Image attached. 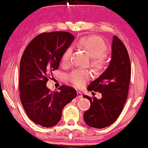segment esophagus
<instances>
[{
	"label": "esophagus",
	"instance_id": "1",
	"mask_svg": "<svg viewBox=\"0 0 148 148\" xmlns=\"http://www.w3.org/2000/svg\"><path fill=\"white\" fill-rule=\"evenodd\" d=\"M77 97V99H81V98L83 97V95L82 94H81V92L79 91L77 92V97Z\"/></svg>",
	"mask_w": 148,
	"mask_h": 148
}]
</instances>
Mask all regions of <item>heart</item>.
<instances>
[{
	"mask_svg": "<svg viewBox=\"0 0 148 148\" xmlns=\"http://www.w3.org/2000/svg\"><path fill=\"white\" fill-rule=\"evenodd\" d=\"M80 48L87 51L91 57V66L97 72L105 70L109 64V60L105 55L107 46L102 39L96 35H90L81 37L76 43ZM72 53V47H68L62 53V62L67 64L70 61ZM92 77L90 71L77 69L72 71L69 74L68 79L76 87L81 88L89 81Z\"/></svg>",
	"mask_w": 148,
	"mask_h": 148,
	"instance_id": "heart-1",
	"label": "heart"
}]
</instances>
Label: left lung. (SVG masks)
<instances>
[{"label":"left lung","mask_w":148,"mask_h":148,"mask_svg":"<svg viewBox=\"0 0 148 148\" xmlns=\"http://www.w3.org/2000/svg\"><path fill=\"white\" fill-rule=\"evenodd\" d=\"M131 78V63L123 42L114 36L109 66L101 75L90 83L87 89L98 92L101 98L84 97L90 101V107L84 114L88 126L101 129L113 124L121 113L127 101Z\"/></svg>","instance_id":"1"}]
</instances>
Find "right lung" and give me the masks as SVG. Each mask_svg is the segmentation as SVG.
<instances>
[{"label": "right lung", "mask_w": 148, "mask_h": 148, "mask_svg": "<svg viewBox=\"0 0 148 148\" xmlns=\"http://www.w3.org/2000/svg\"><path fill=\"white\" fill-rule=\"evenodd\" d=\"M74 36L68 32L55 31L37 35L28 44L20 62V99L32 121L44 127L55 126L62 109L76 97V90L63 85L59 91L47 87L50 74L58 69L62 53Z\"/></svg>", "instance_id": "add662e5"}]
</instances>
